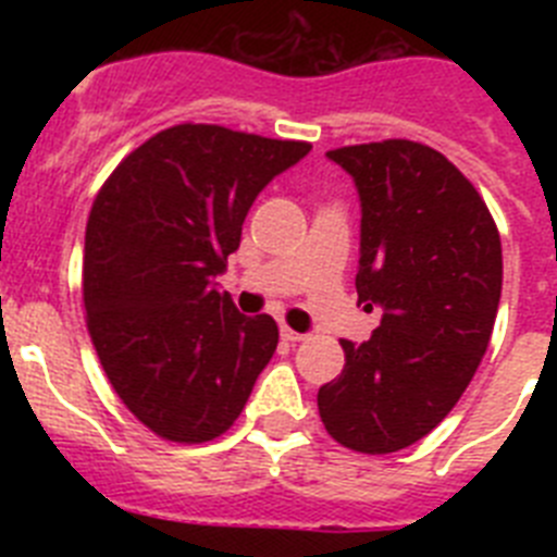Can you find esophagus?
<instances>
[{
    "label": "esophagus",
    "instance_id": "obj_1",
    "mask_svg": "<svg viewBox=\"0 0 557 557\" xmlns=\"http://www.w3.org/2000/svg\"><path fill=\"white\" fill-rule=\"evenodd\" d=\"M304 337H307V334L295 332V329H289V326H282V339H287V343H301Z\"/></svg>",
    "mask_w": 557,
    "mask_h": 557
}]
</instances>
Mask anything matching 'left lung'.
I'll return each instance as SVG.
<instances>
[{
	"instance_id": "left-lung-1",
	"label": "left lung",
	"mask_w": 557,
	"mask_h": 557,
	"mask_svg": "<svg viewBox=\"0 0 557 557\" xmlns=\"http://www.w3.org/2000/svg\"><path fill=\"white\" fill-rule=\"evenodd\" d=\"M326 156L362 203L359 301L385 314L366 343L339 339L346 366L318 391V412L339 446L387 455L430 435L469 387L499 309V231L474 184L421 141Z\"/></svg>"
}]
</instances>
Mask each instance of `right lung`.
I'll return each mask as SVG.
<instances>
[{
    "label": "right lung",
    "instance_id": "obj_1",
    "mask_svg": "<svg viewBox=\"0 0 557 557\" xmlns=\"http://www.w3.org/2000/svg\"><path fill=\"white\" fill-rule=\"evenodd\" d=\"M312 150L220 125L156 133L97 191L86 223V326L122 405L172 444L234 424L278 346L270 314L236 312L211 278L256 195Z\"/></svg>",
    "mask_w": 557,
    "mask_h": 557
}]
</instances>
